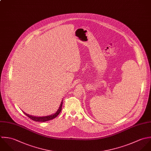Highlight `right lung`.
Here are the masks:
<instances>
[{
  "label": "right lung",
  "mask_w": 151,
  "mask_h": 151,
  "mask_svg": "<svg viewBox=\"0 0 151 151\" xmlns=\"http://www.w3.org/2000/svg\"><path fill=\"white\" fill-rule=\"evenodd\" d=\"M62 103H63V100L62 101L61 103H60V106L59 107V109L57 110V111L54 114H51L50 116H45V117H35V116H30L29 114H27L26 113H25L24 112V114H26L29 118H30L32 120L34 121H38V122H45V121H47L51 120H52L54 119H55L56 117H57L59 114L60 113V111L62 110Z\"/></svg>",
  "instance_id": "add662e5"
}]
</instances>
